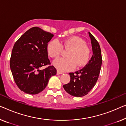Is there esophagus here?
Wrapping results in <instances>:
<instances>
[{
    "mask_svg": "<svg viewBox=\"0 0 126 126\" xmlns=\"http://www.w3.org/2000/svg\"><path fill=\"white\" fill-rule=\"evenodd\" d=\"M57 74V75H60V74H62L63 72H61V71H58V70Z\"/></svg>",
    "mask_w": 126,
    "mask_h": 126,
    "instance_id": "34e87169",
    "label": "esophagus"
}]
</instances>
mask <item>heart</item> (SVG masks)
Returning <instances> with one entry per match:
<instances>
[{
	"mask_svg": "<svg viewBox=\"0 0 126 126\" xmlns=\"http://www.w3.org/2000/svg\"><path fill=\"white\" fill-rule=\"evenodd\" d=\"M63 48L68 50L67 58H59L54 62L56 68L61 71L74 69L76 65L81 67L87 64L89 59L90 50L84 40L76 36L71 37L60 44L57 39L50 41L47 50L50 57L57 58L62 53Z\"/></svg>",
	"mask_w": 126,
	"mask_h": 126,
	"instance_id": "obj_1",
	"label": "heart"
}]
</instances>
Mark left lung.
Returning <instances> with one entry per match:
<instances>
[{
    "instance_id": "1",
    "label": "left lung",
    "mask_w": 126,
    "mask_h": 126,
    "mask_svg": "<svg viewBox=\"0 0 126 126\" xmlns=\"http://www.w3.org/2000/svg\"><path fill=\"white\" fill-rule=\"evenodd\" d=\"M89 34L92 47V57L84 68L75 73H69L70 81L63 85L64 89L67 93L76 97L87 95L94 87L102 65L100 46L93 35L90 32Z\"/></svg>"
}]
</instances>
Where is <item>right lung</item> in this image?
<instances>
[{
    "label": "right lung",
    "instance_id": "add662e5",
    "mask_svg": "<svg viewBox=\"0 0 126 126\" xmlns=\"http://www.w3.org/2000/svg\"><path fill=\"white\" fill-rule=\"evenodd\" d=\"M54 34L38 27H33L15 43L10 59V68L18 88L25 93L36 94L47 85L52 76L57 74L48 58L47 43Z\"/></svg>",
    "mask_w": 126,
    "mask_h": 126
}]
</instances>
